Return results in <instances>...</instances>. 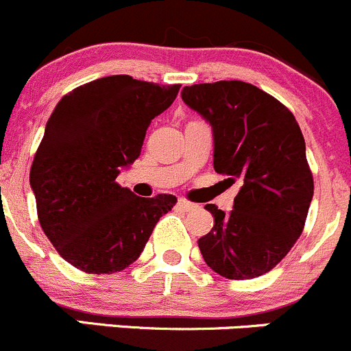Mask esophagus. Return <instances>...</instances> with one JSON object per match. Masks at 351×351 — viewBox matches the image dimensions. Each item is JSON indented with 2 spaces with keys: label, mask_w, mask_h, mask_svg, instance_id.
I'll return each instance as SVG.
<instances>
[{
  "label": "esophagus",
  "mask_w": 351,
  "mask_h": 351,
  "mask_svg": "<svg viewBox=\"0 0 351 351\" xmlns=\"http://www.w3.org/2000/svg\"><path fill=\"white\" fill-rule=\"evenodd\" d=\"M177 206H179L180 210H184V211H191V210H194V208H196V204L191 203V201H187V199H179V201H177Z\"/></svg>",
  "instance_id": "esophagus-1"
}]
</instances>
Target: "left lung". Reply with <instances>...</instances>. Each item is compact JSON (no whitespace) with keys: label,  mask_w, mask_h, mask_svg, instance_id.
Returning <instances> with one entry per match:
<instances>
[{"label":"left lung","mask_w":351,"mask_h":351,"mask_svg":"<svg viewBox=\"0 0 351 351\" xmlns=\"http://www.w3.org/2000/svg\"><path fill=\"white\" fill-rule=\"evenodd\" d=\"M184 104L213 130V167L241 186L234 210L206 204L213 228L197 241L204 263L228 280L271 271L304 230L314 194L305 141L293 114L251 83L184 86Z\"/></svg>","instance_id":"left-lung-1"}]
</instances>
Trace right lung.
Listing matches in <instances>:
<instances>
[{"instance_id": "add662e5", "label": "right lung", "mask_w": 351, "mask_h": 351, "mask_svg": "<svg viewBox=\"0 0 351 351\" xmlns=\"http://www.w3.org/2000/svg\"><path fill=\"white\" fill-rule=\"evenodd\" d=\"M180 85L114 75L78 86L58 102L30 169L37 217L62 259L92 275L133 265L172 194L140 197L116 182L140 157L152 119Z\"/></svg>"}]
</instances>
